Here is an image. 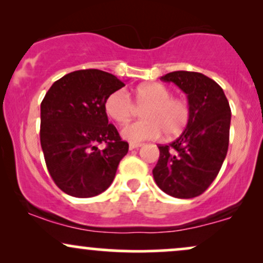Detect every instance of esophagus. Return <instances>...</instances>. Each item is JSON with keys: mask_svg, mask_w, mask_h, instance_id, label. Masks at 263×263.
<instances>
[{"mask_svg": "<svg viewBox=\"0 0 263 263\" xmlns=\"http://www.w3.org/2000/svg\"><path fill=\"white\" fill-rule=\"evenodd\" d=\"M141 146H142V143H138V142H129L128 148L132 151V149H136V148H140Z\"/></svg>", "mask_w": 263, "mask_h": 263, "instance_id": "1", "label": "esophagus"}]
</instances>
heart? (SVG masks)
<instances>
[{
    "label": "heart",
    "instance_id": "heart-1",
    "mask_svg": "<svg viewBox=\"0 0 263 263\" xmlns=\"http://www.w3.org/2000/svg\"><path fill=\"white\" fill-rule=\"evenodd\" d=\"M135 104L143 107V120L129 123L122 128L123 138L141 142L158 138L163 132L168 138L180 135L188 125L190 108L186 100L172 96L171 89L161 83H148L138 86L134 92ZM107 116L120 125L127 123L134 116L136 107L125 90L111 92L105 100Z\"/></svg>",
    "mask_w": 263,
    "mask_h": 263
}]
</instances>
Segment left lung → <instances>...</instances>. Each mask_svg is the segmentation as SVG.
Here are the masks:
<instances>
[{"instance_id":"left-lung-1","label":"left lung","mask_w":263,"mask_h":263,"mask_svg":"<svg viewBox=\"0 0 263 263\" xmlns=\"http://www.w3.org/2000/svg\"><path fill=\"white\" fill-rule=\"evenodd\" d=\"M161 80L174 83L188 96L190 117L183 134L159 144L153 178L174 198H195L209 188L228 153L231 110L221 86L195 71H173Z\"/></svg>"}]
</instances>
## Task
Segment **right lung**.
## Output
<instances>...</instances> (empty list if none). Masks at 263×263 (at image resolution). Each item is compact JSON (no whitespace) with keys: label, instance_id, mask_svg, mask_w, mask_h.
Returning <instances> with one entry per match:
<instances>
[{"label":"right lung","instance_id":"1","mask_svg":"<svg viewBox=\"0 0 263 263\" xmlns=\"http://www.w3.org/2000/svg\"><path fill=\"white\" fill-rule=\"evenodd\" d=\"M125 84L98 69L57 80L41 104V146L59 189L77 198L101 194L112 183L128 143L108 123L105 100ZM104 143L101 150L98 144Z\"/></svg>","mask_w":263,"mask_h":263}]
</instances>
